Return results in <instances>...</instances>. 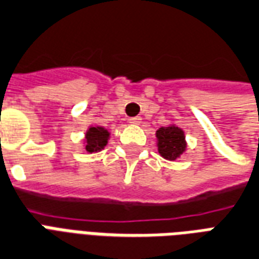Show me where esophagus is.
Wrapping results in <instances>:
<instances>
[{
    "instance_id": "obj_1",
    "label": "esophagus",
    "mask_w": 259,
    "mask_h": 259,
    "mask_svg": "<svg viewBox=\"0 0 259 259\" xmlns=\"http://www.w3.org/2000/svg\"><path fill=\"white\" fill-rule=\"evenodd\" d=\"M128 121H130V124H132V125H139L142 122V118L139 117V116H137V117H131Z\"/></svg>"
}]
</instances>
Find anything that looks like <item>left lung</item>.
Here are the masks:
<instances>
[{
  "label": "left lung",
  "mask_w": 259,
  "mask_h": 259,
  "mask_svg": "<svg viewBox=\"0 0 259 259\" xmlns=\"http://www.w3.org/2000/svg\"><path fill=\"white\" fill-rule=\"evenodd\" d=\"M157 139H158L159 154L166 159L175 161L186 150L184 132L179 127L175 125L161 127L157 131Z\"/></svg>",
  "instance_id": "obj_1"
}]
</instances>
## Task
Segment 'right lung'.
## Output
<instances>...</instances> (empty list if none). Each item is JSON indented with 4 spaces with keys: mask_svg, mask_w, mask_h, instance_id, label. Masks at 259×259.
<instances>
[{
    "mask_svg": "<svg viewBox=\"0 0 259 259\" xmlns=\"http://www.w3.org/2000/svg\"><path fill=\"white\" fill-rule=\"evenodd\" d=\"M109 139L108 130L102 127H91L85 134V150L89 153L100 151L104 149Z\"/></svg>",
    "mask_w": 259,
    "mask_h": 259,
    "instance_id": "right-lung-1",
    "label": "right lung"
}]
</instances>
